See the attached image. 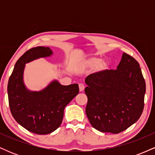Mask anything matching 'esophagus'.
Here are the masks:
<instances>
[{"label": "esophagus", "instance_id": "obj_1", "mask_svg": "<svg viewBox=\"0 0 155 155\" xmlns=\"http://www.w3.org/2000/svg\"><path fill=\"white\" fill-rule=\"evenodd\" d=\"M79 91L83 92L84 90V85L82 84H79Z\"/></svg>", "mask_w": 155, "mask_h": 155}]
</instances>
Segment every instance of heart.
Masks as SVG:
<instances>
[{"mask_svg": "<svg viewBox=\"0 0 155 155\" xmlns=\"http://www.w3.org/2000/svg\"><path fill=\"white\" fill-rule=\"evenodd\" d=\"M79 66L81 70H85V69L96 67V71L101 74V73L104 72L105 71L107 70L108 63L106 60L101 59L100 57H89V58L81 60L79 62Z\"/></svg>", "mask_w": 155, "mask_h": 155, "instance_id": "b5f03b06", "label": "heart"}]
</instances>
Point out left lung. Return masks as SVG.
Masks as SVG:
<instances>
[{"instance_id": "8db88e82", "label": "left lung", "mask_w": 155, "mask_h": 155, "mask_svg": "<svg viewBox=\"0 0 155 155\" xmlns=\"http://www.w3.org/2000/svg\"><path fill=\"white\" fill-rule=\"evenodd\" d=\"M85 83L86 114L95 129L117 134L140 118L146 83L139 64L131 56L123 53L117 70L90 74Z\"/></svg>"}]
</instances>
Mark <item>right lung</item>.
<instances>
[{
    "instance_id": "right-lung-1",
    "label": "right lung",
    "mask_w": 155,
    "mask_h": 155,
    "mask_svg": "<svg viewBox=\"0 0 155 155\" xmlns=\"http://www.w3.org/2000/svg\"><path fill=\"white\" fill-rule=\"evenodd\" d=\"M53 54L50 48L46 47L27 51L16 63L7 87L12 116L23 127L38 135L49 134L60 127L65 106L79 92L77 84L62 85L56 79L39 91L27 87L24 82L25 64Z\"/></svg>"
}]
</instances>
